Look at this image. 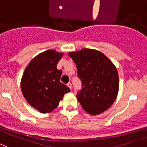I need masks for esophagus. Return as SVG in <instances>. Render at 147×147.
Returning a JSON list of instances; mask_svg holds the SVG:
<instances>
[{
	"label": "esophagus",
	"mask_w": 147,
	"mask_h": 147,
	"mask_svg": "<svg viewBox=\"0 0 147 147\" xmlns=\"http://www.w3.org/2000/svg\"><path fill=\"white\" fill-rule=\"evenodd\" d=\"M67 86H68V88H69L70 90L72 89V84H71V83H68V84H67Z\"/></svg>",
	"instance_id": "obj_1"
}]
</instances>
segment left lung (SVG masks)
Masks as SVG:
<instances>
[{"label":"left lung","instance_id":"8db88e82","mask_svg":"<svg viewBox=\"0 0 147 147\" xmlns=\"http://www.w3.org/2000/svg\"><path fill=\"white\" fill-rule=\"evenodd\" d=\"M82 81L77 98L88 114L97 115L114 103L119 93V74L113 63L101 52L83 49L69 52Z\"/></svg>","mask_w":147,"mask_h":147}]
</instances>
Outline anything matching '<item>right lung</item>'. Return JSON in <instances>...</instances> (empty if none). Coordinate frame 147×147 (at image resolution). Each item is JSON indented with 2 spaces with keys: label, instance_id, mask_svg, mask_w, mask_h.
Here are the masks:
<instances>
[{
  "label": "right lung",
  "instance_id": "right-lung-1",
  "mask_svg": "<svg viewBox=\"0 0 147 147\" xmlns=\"http://www.w3.org/2000/svg\"><path fill=\"white\" fill-rule=\"evenodd\" d=\"M63 56L49 49L33 58L25 68L21 80V89L25 100L41 113H49L59 105L64 94L70 91L60 82L62 71L57 68Z\"/></svg>",
  "mask_w": 147,
  "mask_h": 147
}]
</instances>
